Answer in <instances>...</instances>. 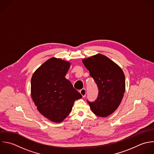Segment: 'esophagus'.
Listing matches in <instances>:
<instances>
[{"label":"esophagus","mask_w":154,"mask_h":154,"mask_svg":"<svg viewBox=\"0 0 154 154\" xmlns=\"http://www.w3.org/2000/svg\"><path fill=\"white\" fill-rule=\"evenodd\" d=\"M80 94L82 95L83 97H85L86 96V89H82L80 91Z\"/></svg>","instance_id":"esophagus-1"}]
</instances>
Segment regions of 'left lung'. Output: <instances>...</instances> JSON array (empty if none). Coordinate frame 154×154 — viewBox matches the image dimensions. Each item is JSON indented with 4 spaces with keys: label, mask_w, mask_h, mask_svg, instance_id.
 I'll list each match as a JSON object with an SVG mask.
<instances>
[{
    "label": "left lung",
    "mask_w": 154,
    "mask_h": 154,
    "mask_svg": "<svg viewBox=\"0 0 154 154\" xmlns=\"http://www.w3.org/2000/svg\"><path fill=\"white\" fill-rule=\"evenodd\" d=\"M98 88L94 102L88 101L92 112L100 117L112 114L120 105L125 91V79L122 69L107 56L97 54L82 60Z\"/></svg>",
    "instance_id": "1"
}]
</instances>
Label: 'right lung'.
Instances as JSON below:
<instances>
[{"label":"right lung","mask_w":154,"mask_h":154,"mask_svg":"<svg viewBox=\"0 0 154 154\" xmlns=\"http://www.w3.org/2000/svg\"><path fill=\"white\" fill-rule=\"evenodd\" d=\"M69 62L52 57L33 74L31 97L38 110L50 121L59 123L72 110L75 100L82 95L65 78L70 67Z\"/></svg>","instance_id":"1"}]
</instances>
